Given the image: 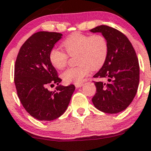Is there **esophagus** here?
<instances>
[{"mask_svg":"<svg viewBox=\"0 0 151 151\" xmlns=\"http://www.w3.org/2000/svg\"><path fill=\"white\" fill-rule=\"evenodd\" d=\"M83 85V83H75V86L76 88H79V87H81Z\"/></svg>","mask_w":151,"mask_h":151,"instance_id":"34e87169","label":"esophagus"}]
</instances>
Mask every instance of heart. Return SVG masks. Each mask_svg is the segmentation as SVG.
Wrapping results in <instances>:
<instances>
[{
	"label": "heart",
	"mask_w": 151,
	"mask_h": 151,
	"mask_svg": "<svg viewBox=\"0 0 151 151\" xmlns=\"http://www.w3.org/2000/svg\"><path fill=\"white\" fill-rule=\"evenodd\" d=\"M63 46L67 54L58 48L54 47L49 51V63L53 68L62 70L68 64L69 55L76 56L78 66L68 68L62 73L65 83H81L91 70H97L106 62L109 51L108 40L101 34L88 35L75 32L63 42Z\"/></svg>",
	"instance_id": "heart-1"
}]
</instances>
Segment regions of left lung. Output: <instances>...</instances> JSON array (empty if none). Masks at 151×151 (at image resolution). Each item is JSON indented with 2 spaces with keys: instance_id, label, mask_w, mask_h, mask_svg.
Returning a JSON list of instances; mask_svg holds the SVG:
<instances>
[{
  "instance_id": "left-lung-1",
  "label": "left lung",
  "mask_w": 151,
  "mask_h": 151,
  "mask_svg": "<svg viewBox=\"0 0 151 151\" xmlns=\"http://www.w3.org/2000/svg\"><path fill=\"white\" fill-rule=\"evenodd\" d=\"M101 32L108 42L109 51L106 62L93 77L97 92L92 100L94 107L107 113L124 110L136 95L139 82V65L131 42L118 29L100 25L90 29ZM101 79H107L106 83Z\"/></svg>"
}]
</instances>
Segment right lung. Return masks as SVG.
I'll use <instances>...</instances> for the list:
<instances>
[{"mask_svg": "<svg viewBox=\"0 0 151 151\" xmlns=\"http://www.w3.org/2000/svg\"><path fill=\"white\" fill-rule=\"evenodd\" d=\"M63 34L40 31L27 40L19 51L14 66V83L19 99L27 113L40 121H52L68 108L75 86H47L62 81L49 63V51Z\"/></svg>", "mask_w": 151, "mask_h": 151, "instance_id": "1", "label": "right lung"}]
</instances>
